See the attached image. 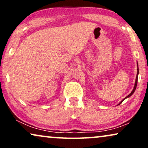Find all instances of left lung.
<instances>
[{
    "instance_id": "left-lung-1",
    "label": "left lung",
    "mask_w": 148,
    "mask_h": 148,
    "mask_svg": "<svg viewBox=\"0 0 148 148\" xmlns=\"http://www.w3.org/2000/svg\"><path fill=\"white\" fill-rule=\"evenodd\" d=\"M137 73L136 79H135V86H134V88H133V90H132V92H131L130 93V94H129L128 95V96H126V97H125V98L124 99H123V100H121V102H120V103H119V104L118 105H119V104H121V103H122V102H123V101H124V100H125V99H126V98H129V97H130V96H132V95H133V93H134V92H135V90H136V88H137V79H138V75H139V67H138V62H137Z\"/></svg>"
}]
</instances>
